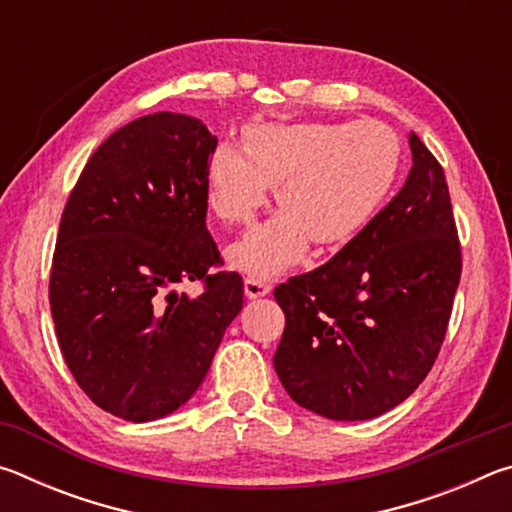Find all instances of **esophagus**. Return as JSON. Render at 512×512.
Returning a JSON list of instances; mask_svg holds the SVG:
<instances>
[{"label":"esophagus","instance_id":"esophagus-1","mask_svg":"<svg viewBox=\"0 0 512 512\" xmlns=\"http://www.w3.org/2000/svg\"><path fill=\"white\" fill-rule=\"evenodd\" d=\"M268 291H271V284H268V282L255 280V277H246V280H244V293H246V298H250V300L262 298V296H266Z\"/></svg>","mask_w":512,"mask_h":512}]
</instances>
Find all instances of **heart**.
<instances>
[{
  "label": "heart",
  "instance_id": "obj_1",
  "mask_svg": "<svg viewBox=\"0 0 512 512\" xmlns=\"http://www.w3.org/2000/svg\"><path fill=\"white\" fill-rule=\"evenodd\" d=\"M244 151L216 146L205 189L214 214L237 225L253 219L275 185L282 212L228 250L232 266L255 277L300 262L309 239L320 248L352 239L384 203L402 164L400 137L375 119L255 124L244 131Z\"/></svg>",
  "mask_w": 512,
  "mask_h": 512
}]
</instances>
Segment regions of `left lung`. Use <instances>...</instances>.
<instances>
[{
	"mask_svg": "<svg viewBox=\"0 0 512 512\" xmlns=\"http://www.w3.org/2000/svg\"><path fill=\"white\" fill-rule=\"evenodd\" d=\"M404 187L327 264L273 291L287 325L273 366L291 400L329 420H370L427 377L461 280L445 171L411 133Z\"/></svg>",
	"mask_w": 512,
	"mask_h": 512,
	"instance_id": "left-lung-1",
	"label": "left lung"
}]
</instances>
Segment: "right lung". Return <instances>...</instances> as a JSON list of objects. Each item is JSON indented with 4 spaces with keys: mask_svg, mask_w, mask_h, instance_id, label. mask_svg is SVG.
Here are the masks:
<instances>
[{
    "mask_svg": "<svg viewBox=\"0 0 512 512\" xmlns=\"http://www.w3.org/2000/svg\"><path fill=\"white\" fill-rule=\"evenodd\" d=\"M201 119L153 112L121 126L85 164L60 219L49 305L76 384L103 411L149 422L180 409L244 307L239 273L207 232ZM201 279V297L178 283Z\"/></svg>",
    "mask_w": 512,
    "mask_h": 512,
    "instance_id": "add662e5",
    "label": "right lung"
}]
</instances>
